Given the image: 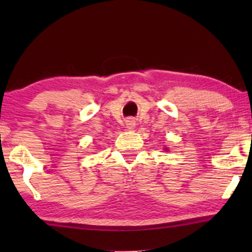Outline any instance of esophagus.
Listing matches in <instances>:
<instances>
[{"mask_svg":"<svg viewBox=\"0 0 252 252\" xmlns=\"http://www.w3.org/2000/svg\"><path fill=\"white\" fill-rule=\"evenodd\" d=\"M136 120L134 119V118H132V117H129V118H127L126 120H125V123H126V127L128 129H133L134 127H135V123Z\"/></svg>","mask_w":252,"mask_h":252,"instance_id":"obj_1","label":"esophagus"}]
</instances>
